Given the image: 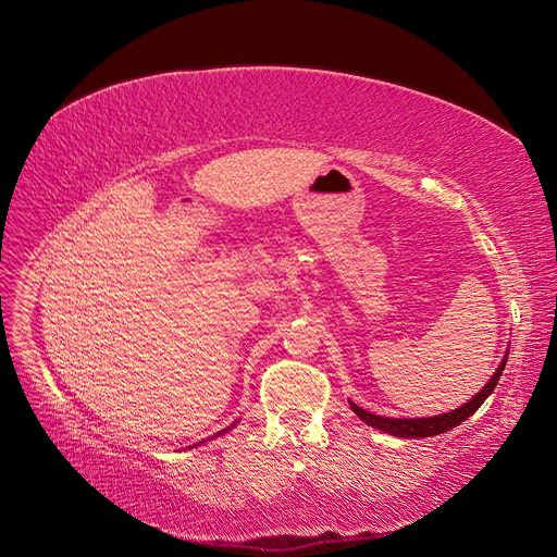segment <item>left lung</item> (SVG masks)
<instances>
[{"label": "left lung", "instance_id": "8db88e82", "mask_svg": "<svg viewBox=\"0 0 557 557\" xmlns=\"http://www.w3.org/2000/svg\"><path fill=\"white\" fill-rule=\"evenodd\" d=\"M508 362V354L503 356L500 364L496 367L494 376L487 381V385L473 396V399H469L465 406L451 410V412H444V414H435V417H423V419H394V417H381V414H372L362 410L360 406H356L354 401H349L351 410L364 421L369 423L372 429H379L383 433H389L394 437H433V435H440V433H446L456 429L458 423H462L467 417H471L475 410H479L487 396L494 392L500 374H503V367H506Z\"/></svg>", "mask_w": 557, "mask_h": 557}]
</instances>
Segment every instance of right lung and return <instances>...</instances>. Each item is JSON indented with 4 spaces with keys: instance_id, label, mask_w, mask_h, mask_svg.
<instances>
[{
    "instance_id": "obj_1",
    "label": "right lung",
    "mask_w": 557,
    "mask_h": 557,
    "mask_svg": "<svg viewBox=\"0 0 557 557\" xmlns=\"http://www.w3.org/2000/svg\"><path fill=\"white\" fill-rule=\"evenodd\" d=\"M226 431H228V429H226ZM226 431H222V433H226ZM218 435H220V433H218Z\"/></svg>"
}]
</instances>
